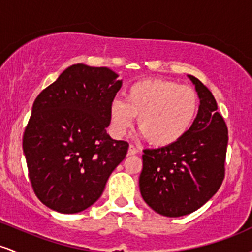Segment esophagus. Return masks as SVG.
<instances>
[{
    "label": "esophagus",
    "mask_w": 252,
    "mask_h": 252,
    "mask_svg": "<svg viewBox=\"0 0 252 252\" xmlns=\"http://www.w3.org/2000/svg\"><path fill=\"white\" fill-rule=\"evenodd\" d=\"M138 152H140V150H138L137 147H135L134 144H130L129 149H128V155H135V154H137Z\"/></svg>",
    "instance_id": "obj_1"
}]
</instances>
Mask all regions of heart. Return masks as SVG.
I'll return each mask as SVG.
<instances>
[{"instance_id":"b5f03b06","label":"heart","mask_w":252,"mask_h":252,"mask_svg":"<svg viewBox=\"0 0 252 252\" xmlns=\"http://www.w3.org/2000/svg\"><path fill=\"white\" fill-rule=\"evenodd\" d=\"M198 109V94L189 86L170 80H141L129 86L126 100L110 104V130L115 137H122L138 116L142 137L155 146H170L189 132Z\"/></svg>"}]
</instances>
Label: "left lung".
<instances>
[{
    "label": "left lung",
    "instance_id": "1",
    "mask_svg": "<svg viewBox=\"0 0 252 252\" xmlns=\"http://www.w3.org/2000/svg\"><path fill=\"white\" fill-rule=\"evenodd\" d=\"M200 99L198 115L178 142L144 149L140 190L158 215L181 217L200 209L216 194L225 176L227 126L212 92L189 76Z\"/></svg>",
    "mask_w": 252,
    "mask_h": 252
}]
</instances>
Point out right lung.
Instances as JSON below:
<instances>
[{
  "mask_svg": "<svg viewBox=\"0 0 252 252\" xmlns=\"http://www.w3.org/2000/svg\"><path fill=\"white\" fill-rule=\"evenodd\" d=\"M121 86L110 68L76 63L34 100L22 147L34 193L51 210L88 209L126 158L129 143L106 132Z\"/></svg>",
  "mask_w": 252,
  "mask_h": 252,
  "instance_id": "right-lung-1",
  "label": "right lung"
}]
</instances>
